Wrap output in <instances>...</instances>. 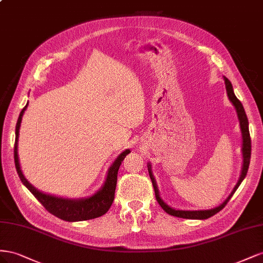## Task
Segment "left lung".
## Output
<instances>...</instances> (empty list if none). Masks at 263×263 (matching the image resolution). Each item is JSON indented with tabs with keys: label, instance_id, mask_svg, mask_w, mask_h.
Segmentation results:
<instances>
[{
	"label": "left lung",
	"instance_id": "left-lung-1",
	"mask_svg": "<svg viewBox=\"0 0 263 263\" xmlns=\"http://www.w3.org/2000/svg\"><path fill=\"white\" fill-rule=\"evenodd\" d=\"M223 80H224V85H226V91H227L228 99L232 103V106H234L235 109H236L238 120H239V124H240V131H241V137H242V146H241L242 167H241V173H240L239 179H238L237 184L235 185L234 190L231 191V193L229 194V196L226 199H224L219 206H217V207L212 208V209H204V211H182V209H175L173 207L168 206L166 202H165L161 198L159 187H157L155 177H154L153 172H152V165H151V163H147V171H148L149 177H151V181H152V184H153V187H154L156 200L161 205V207L163 208V211L166 212L168 215L179 217V218H186V219H207V218H209V217L216 215L217 213H219L224 206L227 205V202L232 197V195L235 194V192L237 191L239 185L241 184V182L243 181L246 175H247V172H248L249 164H250V156H251V140H250V133H249L248 118H247V116H246L243 106L241 104V102L238 100V98L234 92V89H232L231 82L226 77H223Z\"/></svg>",
	"mask_w": 263,
	"mask_h": 263
}]
</instances>
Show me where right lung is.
I'll return each mask as SVG.
<instances>
[{"instance_id": "obj_1", "label": "right lung", "mask_w": 263, "mask_h": 263, "mask_svg": "<svg viewBox=\"0 0 263 263\" xmlns=\"http://www.w3.org/2000/svg\"><path fill=\"white\" fill-rule=\"evenodd\" d=\"M28 106V102L26 106L21 111L16 127H15V145H14V161H15V167H16L17 174L21 178L22 183H23L28 191L31 192L36 199L39 200L41 204L46 208L50 214L58 217L66 221H82V220H89L97 218L106 214L109 208L111 207L112 202L115 199V192L117 186V178H118V171L121 162L124 160V157L129 154L131 151L129 148L124 149L123 152L119 154V156L111 164V166L108 168L106 179H104L103 185L97 191L91 196L82 197V198H66V197H59L55 195L46 194L41 192L34 187L25 178L23 172L21 170L20 160H18V137H20V127L22 118L24 116V112Z\"/></svg>"}]
</instances>
